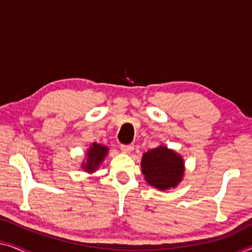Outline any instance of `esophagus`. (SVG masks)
<instances>
[{"instance_id":"1","label":"esophagus","mask_w":252,"mask_h":252,"mask_svg":"<svg viewBox=\"0 0 252 252\" xmlns=\"http://www.w3.org/2000/svg\"><path fill=\"white\" fill-rule=\"evenodd\" d=\"M133 145H121V150L126 154H130L133 150Z\"/></svg>"}]
</instances>
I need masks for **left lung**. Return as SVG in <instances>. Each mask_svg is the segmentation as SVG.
I'll return each instance as SVG.
<instances>
[{"label":"left lung","mask_w":252,"mask_h":252,"mask_svg":"<svg viewBox=\"0 0 252 252\" xmlns=\"http://www.w3.org/2000/svg\"><path fill=\"white\" fill-rule=\"evenodd\" d=\"M141 170L150 186L164 191L175 188L181 182L185 174V163L174 150L159 146L142 155Z\"/></svg>","instance_id":"obj_1"}]
</instances>
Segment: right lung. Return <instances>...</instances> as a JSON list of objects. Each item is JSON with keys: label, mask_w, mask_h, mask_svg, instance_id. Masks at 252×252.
I'll use <instances>...</instances> for the list:
<instances>
[{"label": "right lung", "mask_w": 252, "mask_h": 252, "mask_svg": "<svg viewBox=\"0 0 252 252\" xmlns=\"http://www.w3.org/2000/svg\"><path fill=\"white\" fill-rule=\"evenodd\" d=\"M107 152L108 148L106 146L94 142V144L88 148L87 153H86L87 157H86V163L81 164L82 168H84L86 172H88V173L95 172L105 159V157L107 155Z\"/></svg>", "instance_id": "right-lung-1"}]
</instances>
